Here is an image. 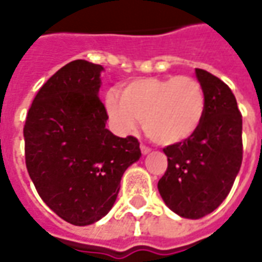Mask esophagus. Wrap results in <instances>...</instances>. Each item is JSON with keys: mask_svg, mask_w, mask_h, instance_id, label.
Returning a JSON list of instances; mask_svg holds the SVG:
<instances>
[{"mask_svg": "<svg viewBox=\"0 0 262 262\" xmlns=\"http://www.w3.org/2000/svg\"><path fill=\"white\" fill-rule=\"evenodd\" d=\"M140 150H142V154H147L150 153V147L148 146H146V144H140Z\"/></svg>", "mask_w": 262, "mask_h": 262, "instance_id": "esophagus-1", "label": "esophagus"}]
</instances>
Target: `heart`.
Here are the masks:
<instances>
[{
  "label": "heart",
  "instance_id": "heart-1",
  "mask_svg": "<svg viewBox=\"0 0 262 262\" xmlns=\"http://www.w3.org/2000/svg\"><path fill=\"white\" fill-rule=\"evenodd\" d=\"M105 109L114 126L130 133L142 120L153 142L171 146L195 135L206 114V92L191 75L146 77L127 82L120 95L108 91Z\"/></svg>",
  "mask_w": 262,
  "mask_h": 262
}]
</instances>
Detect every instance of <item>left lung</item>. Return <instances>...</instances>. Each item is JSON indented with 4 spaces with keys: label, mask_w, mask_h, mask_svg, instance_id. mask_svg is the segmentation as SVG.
<instances>
[{
    "label": "left lung",
    "mask_w": 262,
    "mask_h": 262,
    "mask_svg": "<svg viewBox=\"0 0 262 262\" xmlns=\"http://www.w3.org/2000/svg\"><path fill=\"white\" fill-rule=\"evenodd\" d=\"M195 73L206 92V114L193 136L164 148L168 165L157 185L165 205L187 219H201L225 201L243 161L236 97L213 74Z\"/></svg>",
    "instance_id": "obj_1"
}]
</instances>
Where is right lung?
<instances>
[{"instance_id":"obj_1","label":"right lung","mask_w":262,"mask_h":262,"mask_svg":"<svg viewBox=\"0 0 262 262\" xmlns=\"http://www.w3.org/2000/svg\"><path fill=\"white\" fill-rule=\"evenodd\" d=\"M103 67L74 60L37 91L24 126L25 163L43 202L86 226L114 206L126 168L140 159L136 137L115 136L98 97Z\"/></svg>"}]
</instances>
